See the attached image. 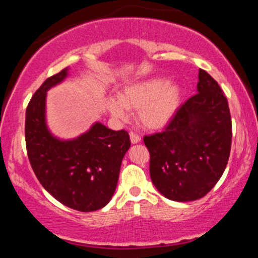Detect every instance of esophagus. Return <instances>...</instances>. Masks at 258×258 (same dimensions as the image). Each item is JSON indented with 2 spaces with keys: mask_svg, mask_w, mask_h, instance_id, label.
<instances>
[{
  "mask_svg": "<svg viewBox=\"0 0 258 258\" xmlns=\"http://www.w3.org/2000/svg\"><path fill=\"white\" fill-rule=\"evenodd\" d=\"M130 138H131V143L133 144H137L141 142V136L137 135L135 132H130Z\"/></svg>",
  "mask_w": 258,
  "mask_h": 258,
  "instance_id": "esophagus-1",
  "label": "esophagus"
}]
</instances>
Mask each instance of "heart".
<instances>
[{
	"mask_svg": "<svg viewBox=\"0 0 258 258\" xmlns=\"http://www.w3.org/2000/svg\"><path fill=\"white\" fill-rule=\"evenodd\" d=\"M180 104V90L164 78L133 82L119 93V100L108 103L112 116L125 119L126 109L137 110L139 125L148 130L164 128L171 122Z\"/></svg>",
	"mask_w": 258,
	"mask_h": 258,
	"instance_id": "obj_1",
	"label": "heart"
}]
</instances>
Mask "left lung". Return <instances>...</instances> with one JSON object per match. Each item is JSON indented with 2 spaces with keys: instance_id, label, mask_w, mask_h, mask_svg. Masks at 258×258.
I'll use <instances>...</instances> for the list:
<instances>
[{
  "instance_id": "obj_1",
  "label": "left lung",
  "mask_w": 258,
  "mask_h": 258,
  "mask_svg": "<svg viewBox=\"0 0 258 258\" xmlns=\"http://www.w3.org/2000/svg\"><path fill=\"white\" fill-rule=\"evenodd\" d=\"M150 178L165 198L198 200L226 170L232 146V119L220 85L199 70L198 93L177 110L165 131L144 136Z\"/></svg>"
}]
</instances>
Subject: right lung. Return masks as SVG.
I'll list each match as a JSON object with an SVG mask.
<instances>
[{"instance_id": "obj_1", "label": "right lung", "mask_w": 258, "mask_h": 258, "mask_svg": "<svg viewBox=\"0 0 258 258\" xmlns=\"http://www.w3.org/2000/svg\"><path fill=\"white\" fill-rule=\"evenodd\" d=\"M67 76L65 68L47 79L29 102L26 152L37 179L54 199L78 211H96L110 201L131 141L125 130L112 131L100 122L72 141L52 136L44 115L47 91Z\"/></svg>"}]
</instances>
